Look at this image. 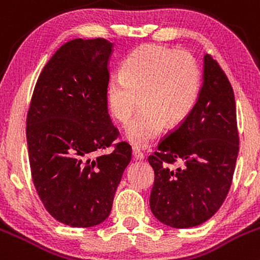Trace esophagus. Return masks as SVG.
Returning <instances> with one entry per match:
<instances>
[{"instance_id": "obj_1", "label": "esophagus", "mask_w": 260, "mask_h": 260, "mask_svg": "<svg viewBox=\"0 0 260 260\" xmlns=\"http://www.w3.org/2000/svg\"><path fill=\"white\" fill-rule=\"evenodd\" d=\"M132 154H133V158H135L136 160H142L144 158V154L141 152V149L137 148V147H133Z\"/></svg>"}]
</instances>
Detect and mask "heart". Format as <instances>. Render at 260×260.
I'll return each instance as SVG.
<instances>
[{"label": "heart", "mask_w": 260, "mask_h": 260, "mask_svg": "<svg viewBox=\"0 0 260 260\" xmlns=\"http://www.w3.org/2000/svg\"><path fill=\"white\" fill-rule=\"evenodd\" d=\"M119 75L107 82L106 102L116 121L127 123L141 101L142 109L124 132L137 147L152 143L167 124L185 121L201 92V70L185 51L141 46L123 61Z\"/></svg>", "instance_id": "heart-1"}]
</instances>
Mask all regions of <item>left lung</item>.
Instances as JSON below:
<instances>
[{
  "instance_id": "obj_1",
  "label": "left lung",
  "mask_w": 260,
  "mask_h": 260,
  "mask_svg": "<svg viewBox=\"0 0 260 260\" xmlns=\"http://www.w3.org/2000/svg\"><path fill=\"white\" fill-rule=\"evenodd\" d=\"M192 113L148 157L154 171L149 206L159 222L190 228L212 218L232 185L239 136L233 88L210 54ZM182 165L177 169L173 165Z\"/></svg>"
}]
</instances>
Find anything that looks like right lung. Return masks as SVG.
Returning a JSON list of instances; mask_svg holds the SVG:
<instances>
[{
    "mask_svg": "<svg viewBox=\"0 0 260 260\" xmlns=\"http://www.w3.org/2000/svg\"><path fill=\"white\" fill-rule=\"evenodd\" d=\"M113 43L105 38L64 43L38 77L27 114L32 179L45 208L58 222L88 228L105 222L132 158L106 102Z\"/></svg>",
    "mask_w": 260,
    "mask_h": 260,
    "instance_id": "right-lung-1",
    "label": "right lung"
}]
</instances>
